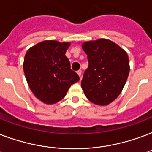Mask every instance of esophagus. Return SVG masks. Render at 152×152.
<instances>
[{
  "label": "esophagus",
  "instance_id": "obj_1",
  "mask_svg": "<svg viewBox=\"0 0 152 152\" xmlns=\"http://www.w3.org/2000/svg\"><path fill=\"white\" fill-rule=\"evenodd\" d=\"M77 74H78L79 76H80V78H81V75H82V71H81L80 69L77 71Z\"/></svg>",
  "mask_w": 152,
  "mask_h": 152
}]
</instances>
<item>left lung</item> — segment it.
<instances>
[{
	"mask_svg": "<svg viewBox=\"0 0 152 152\" xmlns=\"http://www.w3.org/2000/svg\"><path fill=\"white\" fill-rule=\"evenodd\" d=\"M88 55V68L81 87L91 102L106 106L121 92L129 73L127 53L108 39L86 42L82 45Z\"/></svg>",
	"mask_w": 152,
	"mask_h": 152,
	"instance_id": "8db88e82",
	"label": "left lung"
}]
</instances>
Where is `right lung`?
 Here are the masks:
<instances>
[{"mask_svg": "<svg viewBox=\"0 0 152 152\" xmlns=\"http://www.w3.org/2000/svg\"><path fill=\"white\" fill-rule=\"evenodd\" d=\"M69 42L43 41L27 51L23 61L25 77L35 96L46 104L64 99L72 84L80 80L65 56Z\"/></svg>", "mask_w": 152, "mask_h": 152, "instance_id": "1", "label": "right lung"}]
</instances>
